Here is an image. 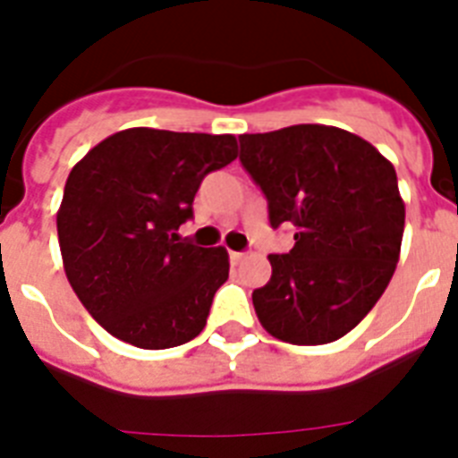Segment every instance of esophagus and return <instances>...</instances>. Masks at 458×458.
<instances>
[{"label": "esophagus", "mask_w": 458, "mask_h": 458, "mask_svg": "<svg viewBox=\"0 0 458 458\" xmlns=\"http://www.w3.org/2000/svg\"><path fill=\"white\" fill-rule=\"evenodd\" d=\"M228 254H230V261H233V264H240V261H242V259L247 257L244 251H228Z\"/></svg>", "instance_id": "obj_1"}]
</instances>
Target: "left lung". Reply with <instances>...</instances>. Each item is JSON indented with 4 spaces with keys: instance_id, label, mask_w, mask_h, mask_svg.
Masks as SVG:
<instances>
[{
    "instance_id": "obj_1",
    "label": "left lung",
    "mask_w": 458,
    "mask_h": 458,
    "mask_svg": "<svg viewBox=\"0 0 458 458\" xmlns=\"http://www.w3.org/2000/svg\"><path fill=\"white\" fill-rule=\"evenodd\" d=\"M240 164L268 201V223L294 230L251 293L261 326L283 342L340 340L376 306L397 268L404 201L394 165L330 125L240 135Z\"/></svg>"
}]
</instances>
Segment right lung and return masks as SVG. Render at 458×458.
<instances>
[{"mask_svg": "<svg viewBox=\"0 0 458 458\" xmlns=\"http://www.w3.org/2000/svg\"><path fill=\"white\" fill-rule=\"evenodd\" d=\"M235 157L233 135L131 128L73 165L56 214L61 257L106 333L168 349L204 330L228 254L180 240L178 228L194 216L201 180Z\"/></svg>", "mask_w": 458, "mask_h": 458, "instance_id": "obj_1", "label": "right lung"}]
</instances>
